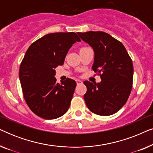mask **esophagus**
<instances>
[{"instance_id": "esophagus-1", "label": "esophagus", "mask_w": 153, "mask_h": 153, "mask_svg": "<svg viewBox=\"0 0 153 153\" xmlns=\"http://www.w3.org/2000/svg\"><path fill=\"white\" fill-rule=\"evenodd\" d=\"M76 83H77V85L81 84V83H83V82H82V81H81V80H79V79H77V80H76Z\"/></svg>"}]
</instances>
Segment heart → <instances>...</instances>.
Here are the masks:
<instances>
[{"label":"heart","instance_id":"1","mask_svg":"<svg viewBox=\"0 0 153 153\" xmlns=\"http://www.w3.org/2000/svg\"><path fill=\"white\" fill-rule=\"evenodd\" d=\"M82 49H84V48H82Z\"/></svg>","mask_w":153,"mask_h":153}]
</instances>
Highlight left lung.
Instances as JSON below:
<instances>
[{
  "instance_id": "left-lung-1",
  "label": "left lung",
  "mask_w": 153,
  "mask_h": 153,
  "mask_svg": "<svg viewBox=\"0 0 153 153\" xmlns=\"http://www.w3.org/2000/svg\"><path fill=\"white\" fill-rule=\"evenodd\" d=\"M93 48L95 58L92 69L100 73V83L85 81L84 100L88 109L100 116L118 111L130 95L133 82V64L120 42L102 31L77 33ZM101 74H100V73Z\"/></svg>"
}]
</instances>
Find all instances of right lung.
<instances>
[{"label": "right lung", "instance_id": "right-lung-1", "mask_svg": "<svg viewBox=\"0 0 153 153\" xmlns=\"http://www.w3.org/2000/svg\"><path fill=\"white\" fill-rule=\"evenodd\" d=\"M80 41L74 32L50 33L26 51L20 65L19 79L24 99L37 116L52 120L68 111L76 83L69 78L56 83L55 68L63 65L69 49Z\"/></svg>", "mask_w": 153, "mask_h": 153}]
</instances>
